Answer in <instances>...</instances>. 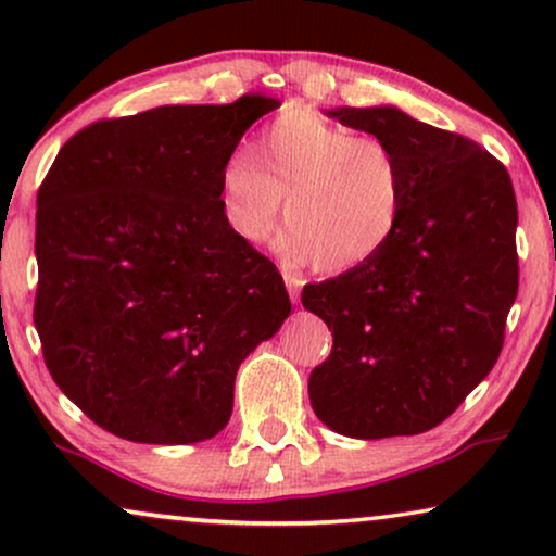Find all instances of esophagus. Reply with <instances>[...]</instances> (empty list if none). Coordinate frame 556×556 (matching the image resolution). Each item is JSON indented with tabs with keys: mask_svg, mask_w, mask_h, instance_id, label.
<instances>
[{
	"mask_svg": "<svg viewBox=\"0 0 556 556\" xmlns=\"http://www.w3.org/2000/svg\"><path fill=\"white\" fill-rule=\"evenodd\" d=\"M283 280H286V286H288V293H291V301L293 303H299V291H301V278L299 276H293V273H283Z\"/></svg>",
	"mask_w": 556,
	"mask_h": 556,
	"instance_id": "esophagus-1",
	"label": "esophagus"
}]
</instances>
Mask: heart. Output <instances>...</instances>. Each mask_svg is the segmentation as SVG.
<instances>
[{
	"instance_id": "1",
	"label": "heart",
	"mask_w": 556,
	"mask_h": 556,
	"mask_svg": "<svg viewBox=\"0 0 556 556\" xmlns=\"http://www.w3.org/2000/svg\"><path fill=\"white\" fill-rule=\"evenodd\" d=\"M283 197L280 253L321 273H346L397 235L405 166L377 136H359L311 109H286L257 134L253 154L232 151L219 169L225 223L248 245L270 240Z\"/></svg>"
}]
</instances>
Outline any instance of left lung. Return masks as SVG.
<instances>
[{
    "label": "left lung",
    "mask_w": 556,
    "mask_h": 556,
    "mask_svg": "<svg viewBox=\"0 0 556 556\" xmlns=\"http://www.w3.org/2000/svg\"><path fill=\"white\" fill-rule=\"evenodd\" d=\"M394 149L405 166L402 225L359 268L303 288V308L333 329L308 377L326 428L346 438L420 435L483 382L519 288L511 177L478 143L397 105L326 111Z\"/></svg>",
    "instance_id": "1"
}]
</instances>
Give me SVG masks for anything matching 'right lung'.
Here are the masks:
<instances>
[{
    "label": "right lung",
    "instance_id": "right-lung-1",
    "mask_svg": "<svg viewBox=\"0 0 556 556\" xmlns=\"http://www.w3.org/2000/svg\"><path fill=\"white\" fill-rule=\"evenodd\" d=\"M278 98L98 121L37 194L35 329L52 379L131 443L215 438L235 377L288 316L283 278L225 223L219 169Z\"/></svg>",
    "mask_w": 556,
    "mask_h": 556
}]
</instances>
